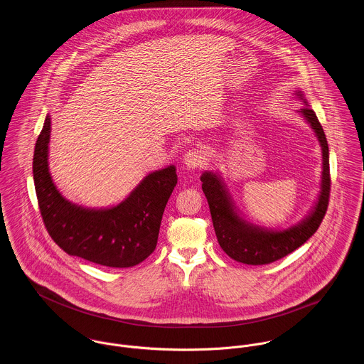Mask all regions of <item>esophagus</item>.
Returning <instances> with one entry per match:
<instances>
[{
  "mask_svg": "<svg viewBox=\"0 0 364 364\" xmlns=\"http://www.w3.org/2000/svg\"><path fill=\"white\" fill-rule=\"evenodd\" d=\"M206 159H208L206 154L199 149H192L183 156V162H185L186 168H189V169L203 166L206 164Z\"/></svg>",
  "mask_w": 364,
  "mask_h": 364,
  "instance_id": "34e87169",
  "label": "esophagus"
}]
</instances>
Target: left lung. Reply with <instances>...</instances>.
<instances>
[{"label":"left lung","mask_w":364,"mask_h":364,"mask_svg":"<svg viewBox=\"0 0 364 364\" xmlns=\"http://www.w3.org/2000/svg\"><path fill=\"white\" fill-rule=\"evenodd\" d=\"M297 97L307 105L301 91H297ZM299 113L310 123L322 150L321 192L310 215L301 223L282 231L264 230L250 224L237 213L218 173L206 171L200 176L217 241L223 251L237 262L245 264H266L284 258L311 238L326 213L331 191L328 141L315 112L309 105L301 107Z\"/></svg>","instance_id":"1"}]
</instances>
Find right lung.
I'll return each instance as SVG.
<instances>
[{
  "mask_svg": "<svg viewBox=\"0 0 364 364\" xmlns=\"http://www.w3.org/2000/svg\"><path fill=\"white\" fill-rule=\"evenodd\" d=\"M50 116L33 154V181L41 214L53 241L68 255L109 267H130L156 247L166 202L178 183L169 165L149 173L117 206L85 208L64 199L49 172Z\"/></svg>",
  "mask_w": 364,
  "mask_h": 364,
  "instance_id": "add662e5",
  "label": "right lung"
}]
</instances>
